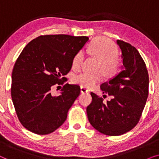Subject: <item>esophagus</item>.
Wrapping results in <instances>:
<instances>
[{
  "label": "esophagus",
  "mask_w": 159,
  "mask_h": 159,
  "mask_svg": "<svg viewBox=\"0 0 159 159\" xmlns=\"http://www.w3.org/2000/svg\"><path fill=\"white\" fill-rule=\"evenodd\" d=\"M80 91H81L82 93H89V90L85 87H80Z\"/></svg>",
  "instance_id": "esophagus-1"
}]
</instances>
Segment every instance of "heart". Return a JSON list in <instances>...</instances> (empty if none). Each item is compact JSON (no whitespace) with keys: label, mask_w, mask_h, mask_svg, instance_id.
Listing matches in <instances>:
<instances>
[{"label":"heart","mask_w":159,"mask_h":159,"mask_svg":"<svg viewBox=\"0 0 159 159\" xmlns=\"http://www.w3.org/2000/svg\"><path fill=\"white\" fill-rule=\"evenodd\" d=\"M86 52L99 59L98 70L101 71L106 77L116 75L119 69V60L117 57L118 49L111 40L105 37H98L89 43ZM84 61V53L80 51L72 60V69L79 70ZM102 74L83 72L75 76L73 82L85 88H93L102 80Z\"/></svg>","instance_id":"b5f03b06"}]
</instances>
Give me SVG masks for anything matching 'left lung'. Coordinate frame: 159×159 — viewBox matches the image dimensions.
<instances>
[{"mask_svg": "<svg viewBox=\"0 0 159 159\" xmlns=\"http://www.w3.org/2000/svg\"><path fill=\"white\" fill-rule=\"evenodd\" d=\"M123 66L118 75L101 85L103 98L91 93L93 101L87 107L90 125L102 134L121 135L135 127L148 96L149 77L145 64L138 50L129 43L117 40Z\"/></svg>", "mask_w": 159, "mask_h": 159, "instance_id": "left-lung-1", "label": "left lung"}]
</instances>
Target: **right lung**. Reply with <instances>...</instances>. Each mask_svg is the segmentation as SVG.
Segmentation results:
<instances>
[{"label":"right lung","instance_id":"add662e5","mask_svg":"<svg viewBox=\"0 0 159 159\" xmlns=\"http://www.w3.org/2000/svg\"><path fill=\"white\" fill-rule=\"evenodd\" d=\"M89 40L86 36L41 35L25 47L12 71L11 98L19 120L29 131L51 133L61 126L80 93L77 84H65L52 95L56 84H64L75 56Z\"/></svg>","mask_w":159,"mask_h":159}]
</instances>
